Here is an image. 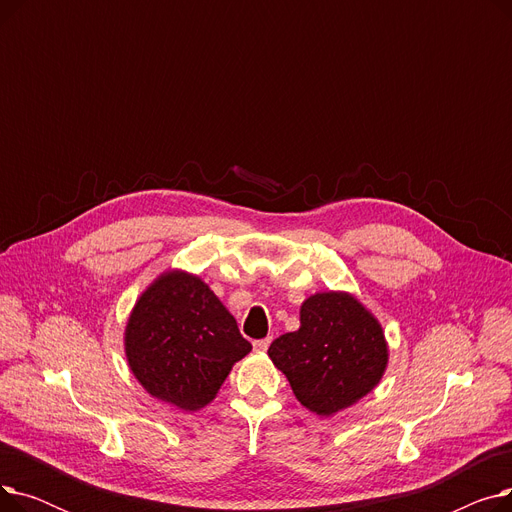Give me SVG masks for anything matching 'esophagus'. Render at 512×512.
<instances>
[{"instance_id":"1","label":"esophagus","mask_w":512,"mask_h":512,"mask_svg":"<svg viewBox=\"0 0 512 512\" xmlns=\"http://www.w3.org/2000/svg\"><path fill=\"white\" fill-rule=\"evenodd\" d=\"M270 342H272V338H270V336H267V338H261V340H255V342H253L255 351H257V353H265V351H267V346H270Z\"/></svg>"}]
</instances>
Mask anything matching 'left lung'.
I'll list each match as a JSON object with an SVG mask.
<instances>
[{
	"instance_id": "obj_1",
	"label": "left lung",
	"mask_w": 512,
	"mask_h": 512,
	"mask_svg": "<svg viewBox=\"0 0 512 512\" xmlns=\"http://www.w3.org/2000/svg\"><path fill=\"white\" fill-rule=\"evenodd\" d=\"M299 315V330L276 338L267 355L305 409L332 417L382 382L388 340L378 317L344 290L311 294Z\"/></svg>"
}]
</instances>
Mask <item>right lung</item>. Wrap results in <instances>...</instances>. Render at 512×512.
I'll list each match as a JSON object with an SVG mask.
<instances>
[{
	"label": "right lung",
	"mask_w": 512,
	"mask_h": 512,
	"mask_svg": "<svg viewBox=\"0 0 512 512\" xmlns=\"http://www.w3.org/2000/svg\"><path fill=\"white\" fill-rule=\"evenodd\" d=\"M251 353L236 319L197 276L161 272L134 303L124 328V355L153 398L199 411L218 396L234 363Z\"/></svg>",
	"instance_id": "1"
}]
</instances>
